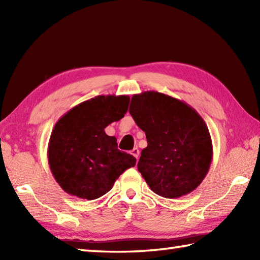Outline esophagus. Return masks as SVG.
<instances>
[{"mask_svg": "<svg viewBox=\"0 0 260 260\" xmlns=\"http://www.w3.org/2000/svg\"><path fill=\"white\" fill-rule=\"evenodd\" d=\"M132 155H134L136 157V159H139L140 157V150L137 147H134L133 150H132Z\"/></svg>", "mask_w": 260, "mask_h": 260, "instance_id": "34e87169", "label": "esophagus"}]
</instances>
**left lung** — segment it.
I'll return each instance as SVG.
<instances>
[{"instance_id":"1","label":"left lung","mask_w":260,"mask_h":260,"mask_svg":"<svg viewBox=\"0 0 260 260\" xmlns=\"http://www.w3.org/2000/svg\"><path fill=\"white\" fill-rule=\"evenodd\" d=\"M129 114L146 135L137 169L151 190L167 199L194 191L208 174L213 154L208 126L197 110L152 90L133 95Z\"/></svg>"}]
</instances>
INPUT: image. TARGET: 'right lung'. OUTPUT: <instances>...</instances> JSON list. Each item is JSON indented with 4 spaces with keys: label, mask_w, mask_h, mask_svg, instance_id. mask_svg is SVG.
<instances>
[{
    "label": "right lung",
    "mask_w": 260,
    "mask_h": 260,
    "mask_svg": "<svg viewBox=\"0 0 260 260\" xmlns=\"http://www.w3.org/2000/svg\"><path fill=\"white\" fill-rule=\"evenodd\" d=\"M126 95L96 96L71 108L57 121L48 145V162L57 183L68 194L95 200L112 189L115 181L136 158L117 148L115 136L105 128L124 117Z\"/></svg>",
    "instance_id": "1"
}]
</instances>
